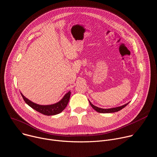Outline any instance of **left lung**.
Listing matches in <instances>:
<instances>
[{
  "label": "left lung",
  "instance_id": "1",
  "mask_svg": "<svg viewBox=\"0 0 157 157\" xmlns=\"http://www.w3.org/2000/svg\"><path fill=\"white\" fill-rule=\"evenodd\" d=\"M89 102H90V105L91 106V107L94 109L96 110L97 112L98 113H115V112H117V111H120L121 109H122L123 108H124L126 105H128V104L129 103H128L124 105H122V106H118V107H115V108H107V109H103V108H98L94 105H93L91 102L89 100Z\"/></svg>",
  "mask_w": 157,
  "mask_h": 157
}]
</instances>
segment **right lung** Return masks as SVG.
<instances>
[{"mask_svg": "<svg viewBox=\"0 0 157 157\" xmlns=\"http://www.w3.org/2000/svg\"><path fill=\"white\" fill-rule=\"evenodd\" d=\"M21 94L26 104L31 106L32 108L42 114H43V115L47 116H51L58 115V114L60 113L65 109L69 101L71 91H69L68 93H67L58 103L49 105H40L34 103V102L30 101L29 99L25 98L21 93Z\"/></svg>", "mask_w": 157, "mask_h": 157, "instance_id": "obj_1", "label": "right lung"}]
</instances>
